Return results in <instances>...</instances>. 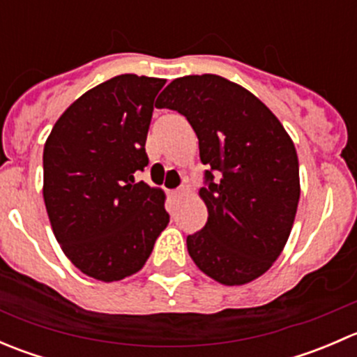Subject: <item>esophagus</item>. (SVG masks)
<instances>
[{
  "label": "esophagus",
  "mask_w": 357,
  "mask_h": 357,
  "mask_svg": "<svg viewBox=\"0 0 357 357\" xmlns=\"http://www.w3.org/2000/svg\"><path fill=\"white\" fill-rule=\"evenodd\" d=\"M185 192H186L185 186H179V188L172 190V192H171V197H172V199H181V197L185 195Z\"/></svg>",
  "instance_id": "34e87169"
}]
</instances>
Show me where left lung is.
Returning a JSON list of instances; mask_svg holds the SVG:
<instances>
[{
	"mask_svg": "<svg viewBox=\"0 0 357 357\" xmlns=\"http://www.w3.org/2000/svg\"><path fill=\"white\" fill-rule=\"evenodd\" d=\"M157 107L185 115L207 165L208 218L186 238L190 257L222 285L259 278L282 254L301 197L290 136L261 100L221 75L174 79Z\"/></svg>",
	"mask_w": 357,
	"mask_h": 357,
	"instance_id": "1",
	"label": "left lung"
}]
</instances>
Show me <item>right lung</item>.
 Masks as SVG:
<instances>
[{"label": "right lung", "mask_w": 357, "mask_h": 357, "mask_svg": "<svg viewBox=\"0 0 357 357\" xmlns=\"http://www.w3.org/2000/svg\"><path fill=\"white\" fill-rule=\"evenodd\" d=\"M165 79L122 74L75 100L43 152V197L53 233L72 264L102 282L145 266L169 222L164 192L136 183Z\"/></svg>", "instance_id": "obj_1"}]
</instances>
